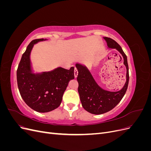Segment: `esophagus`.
Masks as SVG:
<instances>
[{
	"instance_id": "esophagus-1",
	"label": "esophagus",
	"mask_w": 151,
	"mask_h": 151,
	"mask_svg": "<svg viewBox=\"0 0 151 151\" xmlns=\"http://www.w3.org/2000/svg\"><path fill=\"white\" fill-rule=\"evenodd\" d=\"M77 75H78V70H77V68L75 67V68H74V76H75L76 78L77 77Z\"/></svg>"
}]
</instances>
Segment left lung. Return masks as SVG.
I'll use <instances>...</instances> for the list:
<instances>
[{
	"mask_svg": "<svg viewBox=\"0 0 151 151\" xmlns=\"http://www.w3.org/2000/svg\"><path fill=\"white\" fill-rule=\"evenodd\" d=\"M109 48H115L119 52L123 58V63L127 68L126 83L122 89L117 91H109L102 89L96 83L90 71L86 66L76 63L78 70L77 80L78 81V93L82 106L87 111L94 115H100L111 110L124 96L129 81V65L127 55L122 47L115 40L108 37L103 38Z\"/></svg>",
	"mask_w": 151,
	"mask_h": 151,
	"instance_id": "8db88e82",
	"label": "left lung"
}]
</instances>
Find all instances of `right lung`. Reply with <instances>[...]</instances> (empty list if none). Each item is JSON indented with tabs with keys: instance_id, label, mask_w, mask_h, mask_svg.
<instances>
[{
	"instance_id": "right-lung-1",
	"label": "right lung",
	"mask_w": 151,
	"mask_h": 151,
	"mask_svg": "<svg viewBox=\"0 0 151 151\" xmlns=\"http://www.w3.org/2000/svg\"><path fill=\"white\" fill-rule=\"evenodd\" d=\"M47 39L34 40L22 54L17 70L18 89L26 104L40 113L51 111L62 102L69 81L74 79V67H57L49 72H33L30 55L34 45Z\"/></svg>"
}]
</instances>
